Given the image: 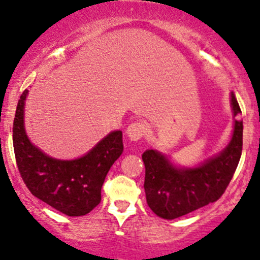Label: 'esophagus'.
Returning a JSON list of instances; mask_svg holds the SVG:
<instances>
[{"mask_svg":"<svg viewBox=\"0 0 260 260\" xmlns=\"http://www.w3.org/2000/svg\"><path fill=\"white\" fill-rule=\"evenodd\" d=\"M146 131H147V128H146V125H144V123L135 122V123H132V124L128 125L127 131H125V135H127V137L129 138V141L137 142L142 137H143L144 133H146Z\"/></svg>","mask_w":260,"mask_h":260,"instance_id":"esophagus-1","label":"esophagus"}]
</instances>
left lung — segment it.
<instances>
[{
	"label": "left lung",
	"instance_id": "8db88e82",
	"mask_svg": "<svg viewBox=\"0 0 260 260\" xmlns=\"http://www.w3.org/2000/svg\"><path fill=\"white\" fill-rule=\"evenodd\" d=\"M231 105L233 116H239L242 111L233 92ZM242 147L243 121L237 118L228 146L196 167H178L162 152L147 149L142 159L146 167L144 190L149 208L163 219H176L217 202L233 178Z\"/></svg>",
	"mask_w": 260,
	"mask_h": 260
}]
</instances>
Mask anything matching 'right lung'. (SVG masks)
Instances as JSON below:
<instances>
[{"label":"right lung","mask_w":260,"mask_h":260,"mask_svg":"<svg viewBox=\"0 0 260 260\" xmlns=\"http://www.w3.org/2000/svg\"><path fill=\"white\" fill-rule=\"evenodd\" d=\"M24 89L13 121V149L24 184L35 197L70 217L91 212L101 202V188L123 152L122 131H113L88 153L71 160L56 159L31 143L24 129Z\"/></svg>","instance_id":"1"}]
</instances>
